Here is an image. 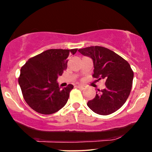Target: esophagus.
<instances>
[{"label":"esophagus","instance_id":"obj_1","mask_svg":"<svg viewBox=\"0 0 152 152\" xmlns=\"http://www.w3.org/2000/svg\"><path fill=\"white\" fill-rule=\"evenodd\" d=\"M77 88H79V89L83 90L84 88H85V86H83V85H78V86H77Z\"/></svg>","mask_w":152,"mask_h":152}]
</instances>
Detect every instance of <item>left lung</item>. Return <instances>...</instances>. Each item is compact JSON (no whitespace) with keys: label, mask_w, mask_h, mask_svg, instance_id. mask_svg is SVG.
Here are the masks:
<instances>
[{"label":"left lung","mask_w":152,"mask_h":152,"mask_svg":"<svg viewBox=\"0 0 152 152\" xmlns=\"http://www.w3.org/2000/svg\"><path fill=\"white\" fill-rule=\"evenodd\" d=\"M78 52L93 59V77L105 80L106 88L96 92L95 97L88 101V107L99 115L115 112L124 104L131 90L134 74L129 63L114 51L101 46H90Z\"/></svg>","instance_id":"1"}]
</instances>
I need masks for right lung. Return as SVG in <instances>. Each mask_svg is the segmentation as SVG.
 Instances as JSON below:
<instances>
[{"label":"right lung","mask_w":152,"mask_h":152,"mask_svg":"<svg viewBox=\"0 0 152 152\" xmlns=\"http://www.w3.org/2000/svg\"><path fill=\"white\" fill-rule=\"evenodd\" d=\"M78 49L48 50L30 58L21 68L18 81L24 100L42 114H52L66 104L74 86L61 88L57 79L67 68L69 54Z\"/></svg>","instance_id":"1"}]
</instances>
